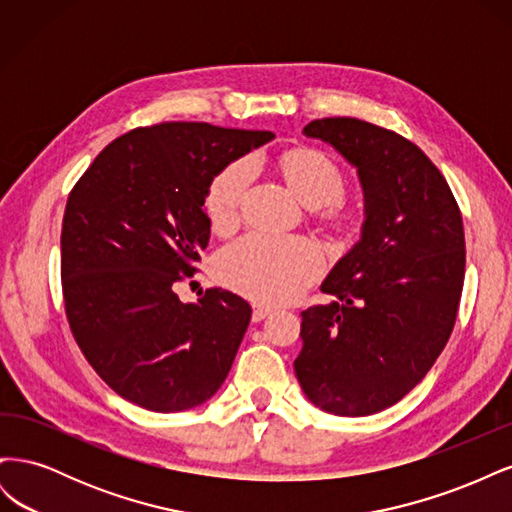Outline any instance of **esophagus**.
<instances>
[{
    "mask_svg": "<svg viewBox=\"0 0 512 512\" xmlns=\"http://www.w3.org/2000/svg\"><path fill=\"white\" fill-rule=\"evenodd\" d=\"M273 312V307L271 305H262V303H254V312H252V320L254 322H260V320H265L269 314Z\"/></svg>",
    "mask_w": 512,
    "mask_h": 512,
    "instance_id": "obj_1",
    "label": "esophagus"
}]
</instances>
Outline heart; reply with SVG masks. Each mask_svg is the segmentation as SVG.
<instances>
[{
    "mask_svg": "<svg viewBox=\"0 0 512 512\" xmlns=\"http://www.w3.org/2000/svg\"><path fill=\"white\" fill-rule=\"evenodd\" d=\"M252 160L224 166L207 188L205 211L213 228H228L239 215L241 196L252 179ZM290 188L307 205L322 207L329 218L346 222L352 209L344 203V170L320 149H294L282 158ZM324 258L307 237H271L252 232L226 245L218 256V273L226 284L258 301H286L320 275Z\"/></svg>",
    "mask_w": 512,
    "mask_h": 512,
    "instance_id": "b5f03b06",
    "label": "heart"
}]
</instances>
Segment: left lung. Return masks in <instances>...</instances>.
<instances>
[{"instance_id":"8db88e82","label":"left lung","mask_w":512,"mask_h":512,"mask_svg":"<svg viewBox=\"0 0 512 512\" xmlns=\"http://www.w3.org/2000/svg\"><path fill=\"white\" fill-rule=\"evenodd\" d=\"M303 134L356 168L365 222L320 286L335 301L301 314L294 374L324 412L376 414L425 378L453 333L466 273L461 211L436 164L397 132L327 117Z\"/></svg>"}]
</instances>
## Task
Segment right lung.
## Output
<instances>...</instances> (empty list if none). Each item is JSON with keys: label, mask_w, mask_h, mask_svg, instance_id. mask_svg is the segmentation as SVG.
Listing matches in <instances>:
<instances>
[{"label": "right lung", "mask_w": 512, "mask_h": 512, "mask_svg": "<svg viewBox=\"0 0 512 512\" xmlns=\"http://www.w3.org/2000/svg\"><path fill=\"white\" fill-rule=\"evenodd\" d=\"M273 138L198 121L136 128L76 181L61 224V288L76 344L111 389L153 412L211 399L252 318L222 288L198 303L173 290L211 235V179Z\"/></svg>", "instance_id": "1"}]
</instances>
